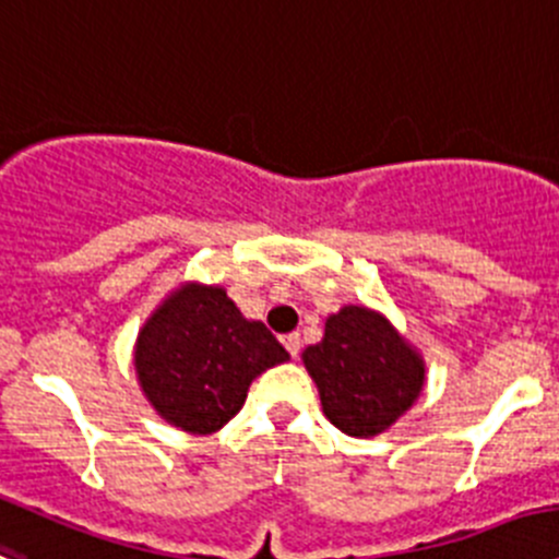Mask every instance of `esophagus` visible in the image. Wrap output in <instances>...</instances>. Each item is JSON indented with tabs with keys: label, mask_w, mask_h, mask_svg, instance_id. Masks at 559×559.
I'll use <instances>...</instances> for the list:
<instances>
[{
	"label": "esophagus",
	"mask_w": 559,
	"mask_h": 559,
	"mask_svg": "<svg viewBox=\"0 0 559 559\" xmlns=\"http://www.w3.org/2000/svg\"><path fill=\"white\" fill-rule=\"evenodd\" d=\"M281 341H284V346H286V352H289V355L292 357H297V355H300V333H289V335H284V338H281Z\"/></svg>",
	"instance_id": "34e87169"
}]
</instances>
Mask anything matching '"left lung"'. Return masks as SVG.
I'll return each mask as SVG.
<instances>
[{"mask_svg":"<svg viewBox=\"0 0 559 559\" xmlns=\"http://www.w3.org/2000/svg\"><path fill=\"white\" fill-rule=\"evenodd\" d=\"M330 424L371 440L412 409L426 384L424 355L368 306L330 313L319 344L302 352Z\"/></svg>","mask_w":559,"mask_h":559,"instance_id":"1","label":"left lung"}]
</instances>
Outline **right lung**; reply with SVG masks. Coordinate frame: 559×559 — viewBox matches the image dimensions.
Instances as JSON below:
<instances>
[{"label":"right lung","instance_id":"1","mask_svg":"<svg viewBox=\"0 0 559 559\" xmlns=\"http://www.w3.org/2000/svg\"><path fill=\"white\" fill-rule=\"evenodd\" d=\"M289 352L259 319H246L224 286L182 281L139 330L133 366L139 388L166 424L215 435L246 404L259 373Z\"/></svg>","mask_w":559,"mask_h":559}]
</instances>
